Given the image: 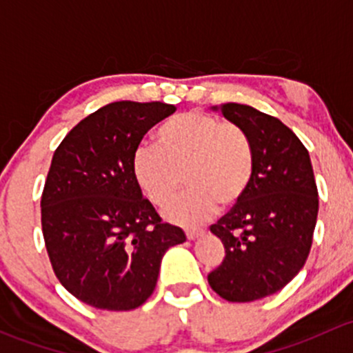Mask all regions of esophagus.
Segmentation results:
<instances>
[{
	"mask_svg": "<svg viewBox=\"0 0 353 353\" xmlns=\"http://www.w3.org/2000/svg\"><path fill=\"white\" fill-rule=\"evenodd\" d=\"M202 234H203V231H201V230H188L187 231V238L190 239V241H194V239L201 238Z\"/></svg>",
	"mask_w": 353,
	"mask_h": 353,
	"instance_id": "1",
	"label": "esophagus"
}]
</instances>
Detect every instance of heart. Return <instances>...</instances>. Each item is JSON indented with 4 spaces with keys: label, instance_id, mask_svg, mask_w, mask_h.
<instances>
[{
    "label": "heart",
    "instance_id": "1",
    "mask_svg": "<svg viewBox=\"0 0 353 353\" xmlns=\"http://www.w3.org/2000/svg\"><path fill=\"white\" fill-rule=\"evenodd\" d=\"M156 143L139 146L132 173L148 201L165 205L183 185L188 190L166 205L165 217L181 226H199L234 207L248 192L255 152L243 127L203 112H185L156 130Z\"/></svg>",
    "mask_w": 353,
    "mask_h": 353
}]
</instances>
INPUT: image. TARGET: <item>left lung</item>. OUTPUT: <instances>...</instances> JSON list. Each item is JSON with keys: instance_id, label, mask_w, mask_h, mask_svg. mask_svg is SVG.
Masks as SVG:
<instances>
[{"instance_id": "obj_1", "label": "left lung", "mask_w": 353, "mask_h": 353, "mask_svg": "<svg viewBox=\"0 0 353 353\" xmlns=\"http://www.w3.org/2000/svg\"><path fill=\"white\" fill-rule=\"evenodd\" d=\"M212 110L246 130L255 172L243 201L210 226L226 256L207 281L223 299L250 303L284 289L306 263L318 188L310 152L279 119L241 103Z\"/></svg>"}]
</instances>
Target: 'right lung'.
I'll return each instance as SVG.
<instances>
[{
	"label": "right lung",
	"instance_id": "right-lung-1",
	"mask_svg": "<svg viewBox=\"0 0 353 353\" xmlns=\"http://www.w3.org/2000/svg\"><path fill=\"white\" fill-rule=\"evenodd\" d=\"M175 110L114 101L72 127L52 156L41 201L43 241L64 289L97 310L146 303L166 250L187 239L161 223L132 173L144 134Z\"/></svg>",
	"mask_w": 353,
	"mask_h": 353
}]
</instances>
